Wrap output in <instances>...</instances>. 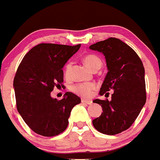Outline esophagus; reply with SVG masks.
Listing matches in <instances>:
<instances>
[{"label":"esophagus","instance_id":"obj_1","mask_svg":"<svg viewBox=\"0 0 160 160\" xmlns=\"http://www.w3.org/2000/svg\"><path fill=\"white\" fill-rule=\"evenodd\" d=\"M82 103H87V104H88V105H90V104H92V101H90V100L82 99Z\"/></svg>","mask_w":160,"mask_h":160}]
</instances>
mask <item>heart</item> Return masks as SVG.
Masks as SVG:
<instances>
[{
	"label": "heart",
	"mask_w": 160,
	"mask_h": 160,
	"mask_svg": "<svg viewBox=\"0 0 160 160\" xmlns=\"http://www.w3.org/2000/svg\"><path fill=\"white\" fill-rule=\"evenodd\" d=\"M84 62L86 63L87 66L92 70H98L102 65L101 58L95 54H87L83 58ZM72 64L71 62H68L66 65L64 69V74L65 77L68 78L70 74L71 71ZM96 89V85L93 82H82L77 83L73 85L71 87V90L74 94L81 97L89 98L94 94V90Z\"/></svg>",
	"instance_id": "heart-1"
}]
</instances>
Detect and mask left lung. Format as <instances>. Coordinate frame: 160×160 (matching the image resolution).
<instances>
[{
    "label": "left lung",
    "mask_w": 160,
    "mask_h": 160,
    "mask_svg": "<svg viewBox=\"0 0 160 160\" xmlns=\"http://www.w3.org/2000/svg\"><path fill=\"white\" fill-rule=\"evenodd\" d=\"M102 52L108 72L100 89V95L111 101L95 99L101 105L102 114L92 121L94 128L105 135H114L128 130L135 122L146 102V84L143 65L135 51L115 38H109L90 46Z\"/></svg>",
    "instance_id": "8db88e82"
}]
</instances>
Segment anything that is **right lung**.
<instances>
[{"label":"right lung","instance_id":"add662e5","mask_svg":"<svg viewBox=\"0 0 160 160\" xmlns=\"http://www.w3.org/2000/svg\"><path fill=\"white\" fill-rule=\"evenodd\" d=\"M81 44L66 46L42 43L29 50L20 63L13 79L18 112L29 128L42 136H56L67 128L78 96L66 92L62 99L50 96L54 87H62V68Z\"/></svg>","mask_w":160,"mask_h":160}]
</instances>
